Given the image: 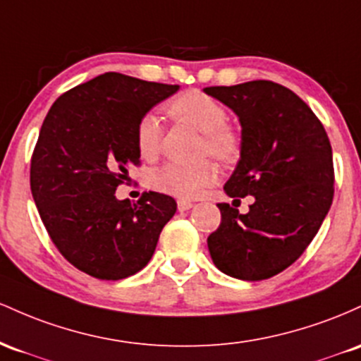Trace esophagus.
<instances>
[{"instance_id": "esophagus-1", "label": "esophagus", "mask_w": 361, "mask_h": 361, "mask_svg": "<svg viewBox=\"0 0 361 361\" xmlns=\"http://www.w3.org/2000/svg\"><path fill=\"white\" fill-rule=\"evenodd\" d=\"M191 208H192L191 201H185V200L177 201V209H179V212H188V209H191Z\"/></svg>"}]
</instances>
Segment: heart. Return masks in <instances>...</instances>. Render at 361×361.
Segmentation results:
<instances>
[{
	"instance_id": "b5f03b06",
	"label": "heart",
	"mask_w": 361,
	"mask_h": 361,
	"mask_svg": "<svg viewBox=\"0 0 361 361\" xmlns=\"http://www.w3.org/2000/svg\"><path fill=\"white\" fill-rule=\"evenodd\" d=\"M165 111L176 123L189 124L202 133L201 155H212L220 164H235L242 155V136L228 126V111L220 100L197 88L180 92L170 99ZM164 126L160 117L147 112L135 129V145L143 160H155L161 152ZM218 179V169L212 160L184 165L169 161L153 169L148 176L149 188L170 196L191 200L201 196Z\"/></svg>"
}]
</instances>
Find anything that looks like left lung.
I'll list each match as a JSON object with an SVG mask.
<instances>
[{
  "label": "left lung",
  "instance_id": "1",
  "mask_svg": "<svg viewBox=\"0 0 361 361\" xmlns=\"http://www.w3.org/2000/svg\"><path fill=\"white\" fill-rule=\"evenodd\" d=\"M242 124V155L225 184L230 197L254 196L249 213L220 202L221 224L208 237L218 269L259 281L305 252L334 197L329 137L297 93L269 80L208 87Z\"/></svg>",
  "mask_w": 361,
  "mask_h": 361
}]
</instances>
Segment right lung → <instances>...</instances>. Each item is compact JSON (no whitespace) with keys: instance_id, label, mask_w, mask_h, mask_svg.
<instances>
[{"instance_id":"1","label":"right lung","mask_w":361,"mask_h":361,"mask_svg":"<svg viewBox=\"0 0 361 361\" xmlns=\"http://www.w3.org/2000/svg\"><path fill=\"white\" fill-rule=\"evenodd\" d=\"M179 85L105 73L52 104L30 159V189L52 244L76 269L99 279H123L155 252L177 202L143 192L116 200L128 170L140 165L135 129L141 116Z\"/></svg>"}]
</instances>
